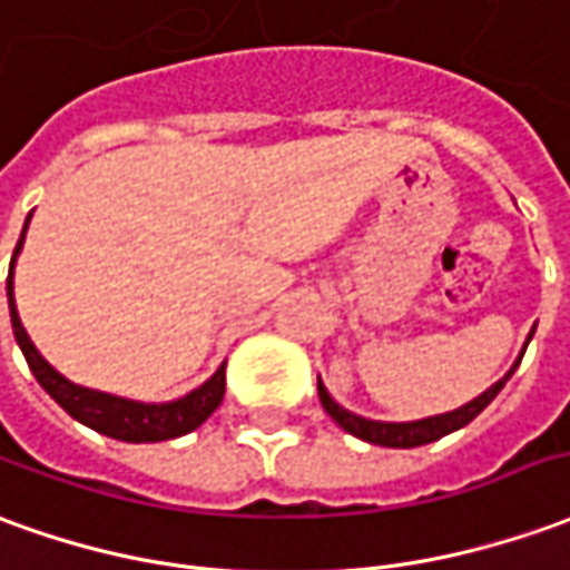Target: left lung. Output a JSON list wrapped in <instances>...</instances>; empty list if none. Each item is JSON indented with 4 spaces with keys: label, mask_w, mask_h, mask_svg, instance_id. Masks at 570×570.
<instances>
[{
    "label": "left lung",
    "mask_w": 570,
    "mask_h": 570,
    "mask_svg": "<svg viewBox=\"0 0 570 570\" xmlns=\"http://www.w3.org/2000/svg\"><path fill=\"white\" fill-rule=\"evenodd\" d=\"M531 336H534V330H531ZM531 336H528V342H531ZM521 354H519V361L509 367V373L503 376V380L493 382L488 392H481L479 397H472L469 404L451 410V413H438V416L413 420V423H382V420H367V416H357V413H352V410L340 407V404L330 397V392L324 389L321 376H317V395H321V404H324L326 413H330V416H333V420H336L348 435L361 438V441H370V444H380V448H420V444L438 441V438L451 435V432H456V429H463V425L472 423L481 410L488 407L493 397L500 395V389L507 385L509 376H512L515 367L521 364Z\"/></svg>",
    "instance_id": "8db88e82"
}]
</instances>
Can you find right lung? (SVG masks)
Returning a JSON list of instances; mask_svg holds the SVG:
<instances>
[{"label": "right lung", "mask_w": 570, "mask_h": 570, "mask_svg": "<svg viewBox=\"0 0 570 570\" xmlns=\"http://www.w3.org/2000/svg\"><path fill=\"white\" fill-rule=\"evenodd\" d=\"M30 225V216H27ZM23 225V234H27ZM23 234L14 256H11V272H8V312H11V330L14 340L21 345L27 364L33 370L36 382L49 392L58 404H61L73 420L82 425H89L95 432H101L107 438L117 441H132V444H145V441H169V438L188 435L197 425H203L213 410L222 404L225 397V364L203 382L200 389H194L190 395L178 397V401H166V404H145V401H129V397L107 395V392H95L86 385H77L67 376H61L58 370L51 367L42 354L36 352V345L27 336L21 317H18V305H14V258L21 253Z\"/></svg>", "instance_id": "right-lung-1"}]
</instances>
